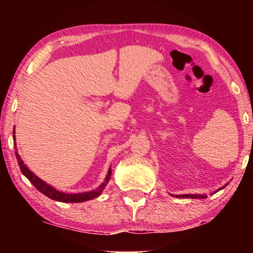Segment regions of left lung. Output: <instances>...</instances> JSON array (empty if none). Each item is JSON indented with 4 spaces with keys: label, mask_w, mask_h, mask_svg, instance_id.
<instances>
[{
    "label": "left lung",
    "mask_w": 253,
    "mask_h": 253,
    "mask_svg": "<svg viewBox=\"0 0 253 253\" xmlns=\"http://www.w3.org/2000/svg\"><path fill=\"white\" fill-rule=\"evenodd\" d=\"M175 196H176V198H187V199H205L207 198V195H202V194H199V195L198 194H182V195H175Z\"/></svg>",
    "instance_id": "left-lung-1"
}]
</instances>
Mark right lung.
<instances>
[{
  "label": "right lung",
  "mask_w": 253,
  "mask_h": 253,
  "mask_svg": "<svg viewBox=\"0 0 253 253\" xmlns=\"http://www.w3.org/2000/svg\"><path fill=\"white\" fill-rule=\"evenodd\" d=\"M14 135V131H13ZM13 138L15 140V136H13ZM16 147V146H15ZM16 155V160H18V164L20 166V169L22 174L27 177L30 182H31L38 191H40L41 193H43L45 196H48L49 199L54 200V201H59V202H65V203H78V202H84V201L88 200H92L99 196L101 194V192L104 191V188L106 187L107 183L109 182L110 179V175H111V169H109L108 173H107V176L105 178V181L101 183V185L96 188L93 191H89V192H84V193H77V194H68V193H63V192H60L58 190H55L54 187L50 186L49 184H46L44 181H42L41 178L37 176L36 174H33L31 170H30L27 166L24 165L23 161L21 160L20 155L18 152H15Z\"/></svg>",
  "instance_id": "obj_1"
}]
</instances>
